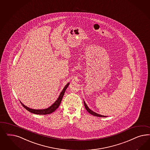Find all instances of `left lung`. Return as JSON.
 <instances>
[{
	"mask_svg": "<svg viewBox=\"0 0 150 150\" xmlns=\"http://www.w3.org/2000/svg\"><path fill=\"white\" fill-rule=\"evenodd\" d=\"M83 102H84V104L85 108L86 109V110H87V111H88L89 113H90L91 114H92V115H94V116H98V117H106V116H104V115H100V114H97L96 112H95L92 111V110H91L88 108V106H87V105L86 104V102H84V100H83Z\"/></svg>",
	"mask_w": 150,
	"mask_h": 150,
	"instance_id": "8db88e82",
	"label": "left lung"
}]
</instances>
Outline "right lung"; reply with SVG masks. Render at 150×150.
<instances>
[{"instance_id": "1", "label": "right lung", "mask_w": 150, "mask_h": 150, "mask_svg": "<svg viewBox=\"0 0 150 150\" xmlns=\"http://www.w3.org/2000/svg\"><path fill=\"white\" fill-rule=\"evenodd\" d=\"M69 84V83H68L66 85V86L64 87L62 91L61 92L58 99L56 100V101L54 102L52 105L48 107V108H47V109H31V108H29V107L25 106L20 101V102L21 103V105L24 106L28 111H30V112H32V113L35 114L46 115V114H51V113L53 112V111H55L58 108V106H59V105L61 104V102L62 101V98H63V96H64V94L65 93L66 90L67 89V87H68Z\"/></svg>"}]
</instances>
